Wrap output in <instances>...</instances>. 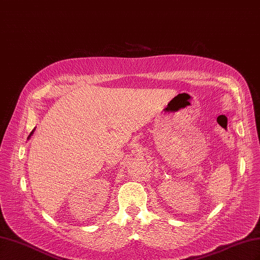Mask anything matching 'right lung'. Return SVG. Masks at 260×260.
Segmentation results:
<instances>
[{"instance_id":"1","label":"right lung","mask_w":260,"mask_h":260,"mask_svg":"<svg viewBox=\"0 0 260 260\" xmlns=\"http://www.w3.org/2000/svg\"><path fill=\"white\" fill-rule=\"evenodd\" d=\"M32 133H34V131H32V132H31V133H30V136H31V135H32ZM30 136H29V137H30Z\"/></svg>"}]
</instances>
